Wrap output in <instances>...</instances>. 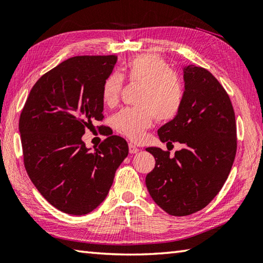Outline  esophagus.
Wrapping results in <instances>:
<instances>
[{
	"instance_id": "obj_1",
	"label": "esophagus",
	"mask_w": 263,
	"mask_h": 263,
	"mask_svg": "<svg viewBox=\"0 0 263 263\" xmlns=\"http://www.w3.org/2000/svg\"><path fill=\"white\" fill-rule=\"evenodd\" d=\"M128 152H130V154H136L139 152V148L133 143H128Z\"/></svg>"
}]
</instances>
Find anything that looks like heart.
I'll return each mask as SVG.
<instances>
[{"instance_id":"1","label":"heart","mask_w":263,"mask_h":263,"mask_svg":"<svg viewBox=\"0 0 263 263\" xmlns=\"http://www.w3.org/2000/svg\"><path fill=\"white\" fill-rule=\"evenodd\" d=\"M123 76L130 83L140 84L136 107L123 108L112 122L117 132L133 141L141 140L155 118L168 122L181 110L184 87L168 65L155 54H139L123 67ZM123 87V77L110 73L102 82L101 99L107 106L115 105Z\"/></svg>"}]
</instances>
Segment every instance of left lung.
<instances>
[{
    "instance_id": "left-lung-1",
    "label": "left lung",
    "mask_w": 263,
    "mask_h": 263,
    "mask_svg": "<svg viewBox=\"0 0 263 263\" xmlns=\"http://www.w3.org/2000/svg\"><path fill=\"white\" fill-rule=\"evenodd\" d=\"M181 110L158 130L161 141L183 145L174 156L149 147L155 167L146 177L152 198L170 215L184 217L209 205L227 180L237 151L230 98L203 67H184Z\"/></svg>"
}]
</instances>
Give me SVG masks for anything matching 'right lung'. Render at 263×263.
I'll use <instances>...</instances> for the list:
<instances>
[{"instance_id":"obj_1","label":"right lung","mask_w":263,"mask_h":263,"mask_svg":"<svg viewBox=\"0 0 263 263\" xmlns=\"http://www.w3.org/2000/svg\"><path fill=\"white\" fill-rule=\"evenodd\" d=\"M116 63L112 54L63 61L40 77L20 114L28 177L51 205L67 214L83 215L99 206L128 154L124 139L104 130L107 138L93 152L82 141L86 128L104 120L101 85Z\"/></svg>"}]
</instances>
